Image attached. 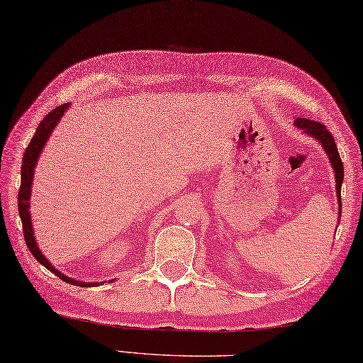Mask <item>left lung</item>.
<instances>
[{
	"label": "left lung",
	"instance_id": "8db88e82",
	"mask_svg": "<svg viewBox=\"0 0 363 363\" xmlns=\"http://www.w3.org/2000/svg\"><path fill=\"white\" fill-rule=\"evenodd\" d=\"M295 125L298 128H301L307 133L309 135H312L313 138H317L320 140V143L323 145V148L326 150L329 160H330V165H333L334 172H335V186H337V198H338V207H340V211L338 213L342 215V196H340V191H342V182H343V164H342V159H340V154H338L337 150V145L333 134L329 133L326 129V126L323 125V123L318 121H313V120H307V118H296ZM338 215V217H340Z\"/></svg>",
	"mask_w": 363,
	"mask_h": 363
}]
</instances>
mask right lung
<instances>
[{
	"label": "right lung",
	"instance_id": "right-lung-1",
	"mask_svg": "<svg viewBox=\"0 0 363 363\" xmlns=\"http://www.w3.org/2000/svg\"><path fill=\"white\" fill-rule=\"evenodd\" d=\"M70 106L68 103L65 104H60L56 109H52L46 117L40 121V125H38L37 130L34 137L30 138V142L28 145V148L25 151V156H23V165H21V186L18 190V213H20V218L23 223V235H25V242L26 246L29 248L30 254L40 262V264L48 268L50 272H52L60 279L65 281L67 284H76L79 285V287H94V285H98L96 282H79V281H74L72 277H68L65 274H62L59 272V269L52 268L51 264L43 254L38 250V246L35 243V238H34V230H33V225H30V215H29V195H30V186H33V177H34V167L37 164V159L38 156L42 154L43 146L46 145V140H48V137L51 134V130L56 128V125L59 123V118L62 117L64 112L67 111V107Z\"/></svg>",
	"mask_w": 363,
	"mask_h": 363
}]
</instances>
